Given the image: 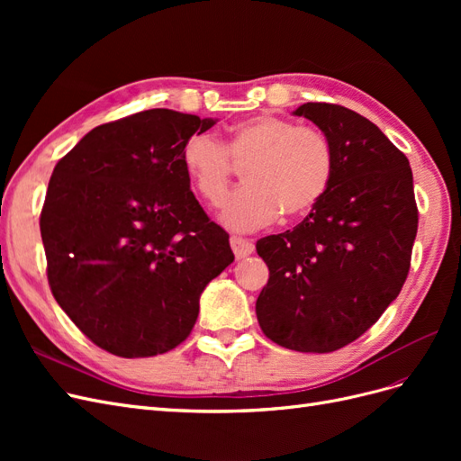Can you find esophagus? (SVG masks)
Here are the masks:
<instances>
[{
	"label": "esophagus",
	"mask_w": 461,
	"mask_h": 461,
	"mask_svg": "<svg viewBox=\"0 0 461 461\" xmlns=\"http://www.w3.org/2000/svg\"><path fill=\"white\" fill-rule=\"evenodd\" d=\"M230 248H232L236 259L248 258L249 254L254 252V244L249 242V240H246V239H240V236H232V239H230Z\"/></svg>",
	"instance_id": "esophagus-1"
}]
</instances>
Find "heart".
I'll return each mask as SVG.
<instances>
[{"mask_svg": "<svg viewBox=\"0 0 461 461\" xmlns=\"http://www.w3.org/2000/svg\"><path fill=\"white\" fill-rule=\"evenodd\" d=\"M180 159L194 192L212 205L227 198L234 167H244L246 186L221 212V221L239 232L267 227L281 213L298 219L313 212L327 196L337 163L323 131L276 115L236 122L222 146L209 134H192Z\"/></svg>", "mask_w": 461, "mask_h": 461, "instance_id": "1", "label": "heart"}]
</instances>
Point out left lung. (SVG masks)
I'll use <instances>...</instances> for the list:
<instances>
[{"label":"left lung","instance_id":"left-lung-1","mask_svg":"<svg viewBox=\"0 0 461 461\" xmlns=\"http://www.w3.org/2000/svg\"><path fill=\"white\" fill-rule=\"evenodd\" d=\"M334 148L332 185L292 230L258 240L269 281L256 302L263 334L327 354L359 339L396 300L410 271L417 205L410 161L381 129L334 104H303Z\"/></svg>","mask_w":461,"mask_h":461}]
</instances>
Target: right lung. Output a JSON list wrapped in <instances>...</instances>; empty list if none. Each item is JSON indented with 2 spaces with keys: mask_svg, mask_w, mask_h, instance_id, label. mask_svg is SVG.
<instances>
[{
  "mask_svg": "<svg viewBox=\"0 0 461 461\" xmlns=\"http://www.w3.org/2000/svg\"><path fill=\"white\" fill-rule=\"evenodd\" d=\"M217 121L148 109L92 129L55 165L40 215L48 281L102 350L165 354L183 342L209 281L234 261L180 159Z\"/></svg>",
  "mask_w": 461,
  "mask_h": 461,
  "instance_id": "1",
  "label": "right lung"
}]
</instances>
